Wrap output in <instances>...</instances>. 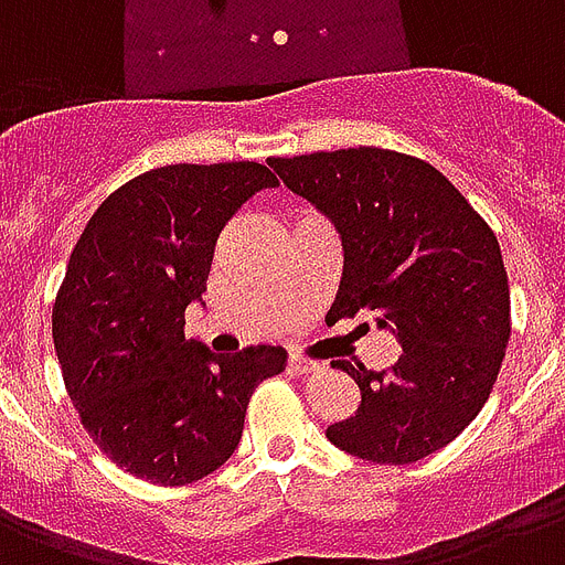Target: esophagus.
Segmentation results:
<instances>
[{"instance_id":"esophagus-1","label":"esophagus","mask_w":565,"mask_h":565,"mask_svg":"<svg viewBox=\"0 0 565 565\" xmlns=\"http://www.w3.org/2000/svg\"><path fill=\"white\" fill-rule=\"evenodd\" d=\"M287 366H290V372H296V375H310V372L322 370V363L310 361V358H301V354H290Z\"/></svg>"}]
</instances>
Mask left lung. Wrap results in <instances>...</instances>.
<instances>
[{
  "mask_svg": "<svg viewBox=\"0 0 565 565\" xmlns=\"http://www.w3.org/2000/svg\"><path fill=\"white\" fill-rule=\"evenodd\" d=\"M269 163L340 231L337 313H375L402 343L390 370L334 361L358 381L361 404L328 439L372 463L434 455L490 398L510 343L499 239L443 172L413 154L358 146Z\"/></svg>",
  "mask_w": 565,
  "mask_h": 565,
  "instance_id": "obj_1",
  "label": "left lung"
}]
</instances>
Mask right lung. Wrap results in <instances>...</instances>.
<instances>
[{"label": "right lung", "instance_id": "add662e5", "mask_svg": "<svg viewBox=\"0 0 565 565\" xmlns=\"http://www.w3.org/2000/svg\"><path fill=\"white\" fill-rule=\"evenodd\" d=\"M278 179L255 161L172 163L105 199L75 243L52 310L66 393L102 455L140 481L184 487L220 469L248 398L281 375V345L213 354L184 337L213 246Z\"/></svg>", "mask_w": 565, "mask_h": 565}]
</instances>
